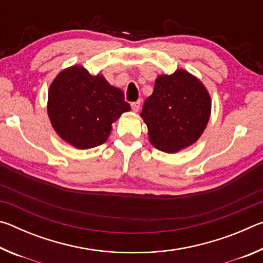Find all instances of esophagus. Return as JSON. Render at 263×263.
Segmentation results:
<instances>
[{
  "mask_svg": "<svg viewBox=\"0 0 263 263\" xmlns=\"http://www.w3.org/2000/svg\"><path fill=\"white\" fill-rule=\"evenodd\" d=\"M140 104H141V102H140V101L132 102V103H131V108H132V110H133V111H136V112H137V111L140 109Z\"/></svg>",
  "mask_w": 263,
  "mask_h": 263,
  "instance_id": "esophagus-1",
  "label": "esophagus"
}]
</instances>
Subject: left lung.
<instances>
[{
    "label": "left lung",
    "mask_w": 263,
    "mask_h": 263,
    "mask_svg": "<svg viewBox=\"0 0 263 263\" xmlns=\"http://www.w3.org/2000/svg\"><path fill=\"white\" fill-rule=\"evenodd\" d=\"M211 112L206 88L183 69L155 80L140 116L148 128L155 148L175 153L193 145L205 130Z\"/></svg>",
    "instance_id": "8db88e82"
}]
</instances>
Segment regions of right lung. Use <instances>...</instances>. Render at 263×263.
<instances>
[{"label": "right lung", "mask_w": 263, "mask_h": 263, "mask_svg": "<svg viewBox=\"0 0 263 263\" xmlns=\"http://www.w3.org/2000/svg\"><path fill=\"white\" fill-rule=\"evenodd\" d=\"M130 109L121 89L110 86L100 74L92 77L82 66L62 70L48 90L47 112L53 128L80 149L108 140L111 124Z\"/></svg>", "instance_id": "right-lung-1"}]
</instances>
